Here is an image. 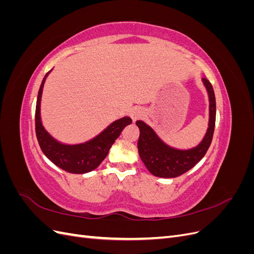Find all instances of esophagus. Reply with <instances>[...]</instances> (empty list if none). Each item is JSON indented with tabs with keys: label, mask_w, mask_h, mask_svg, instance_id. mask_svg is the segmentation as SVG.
<instances>
[{
	"label": "esophagus",
	"mask_w": 254,
	"mask_h": 254,
	"mask_svg": "<svg viewBox=\"0 0 254 254\" xmlns=\"http://www.w3.org/2000/svg\"><path fill=\"white\" fill-rule=\"evenodd\" d=\"M130 117H131L132 122L135 123L136 121L141 120L144 117V110L142 108H134L130 112Z\"/></svg>",
	"instance_id": "esophagus-1"
}]
</instances>
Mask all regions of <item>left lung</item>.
Returning <instances> with one entry per match:
<instances>
[{"instance_id": "8db88e82", "label": "left lung", "mask_w": 254, "mask_h": 254, "mask_svg": "<svg viewBox=\"0 0 254 254\" xmlns=\"http://www.w3.org/2000/svg\"><path fill=\"white\" fill-rule=\"evenodd\" d=\"M210 101L209 128L203 140L194 148L181 150L168 146L160 139L150 126L143 121H136L140 129L137 141V149L141 160L147 170L160 178H176L193 168L200 161L209 149L214 133L215 120H216V102L211 82L205 77L202 78Z\"/></svg>"}]
</instances>
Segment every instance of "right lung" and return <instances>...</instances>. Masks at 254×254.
I'll return each mask as SVG.
<instances>
[{"label":"right lung","instance_id":"1","mask_svg":"<svg viewBox=\"0 0 254 254\" xmlns=\"http://www.w3.org/2000/svg\"><path fill=\"white\" fill-rule=\"evenodd\" d=\"M49 73L44 76L37 97L35 124L38 143L47 158L61 170L71 174L89 173L95 170L103 162V160L108 155L112 144L120 136L123 129L131 124L132 121L128 117L115 121L94 139L86 143L66 145L58 142L44 129L40 117L42 90Z\"/></svg>","mask_w":254,"mask_h":254}]
</instances>
